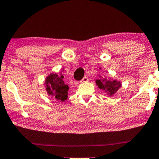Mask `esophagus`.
Here are the masks:
<instances>
[{
	"instance_id": "obj_1",
	"label": "esophagus",
	"mask_w": 159,
	"mask_h": 159,
	"mask_svg": "<svg viewBox=\"0 0 159 159\" xmlns=\"http://www.w3.org/2000/svg\"><path fill=\"white\" fill-rule=\"evenodd\" d=\"M88 81H89V78H88L87 76H85V77H84V79L80 80V83H86Z\"/></svg>"
}]
</instances>
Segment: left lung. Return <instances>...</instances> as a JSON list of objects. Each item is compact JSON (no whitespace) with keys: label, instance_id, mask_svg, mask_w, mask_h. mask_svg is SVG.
Instances as JSON below:
<instances>
[{"label":"left lung","instance_id":"obj_1","mask_svg":"<svg viewBox=\"0 0 159 159\" xmlns=\"http://www.w3.org/2000/svg\"><path fill=\"white\" fill-rule=\"evenodd\" d=\"M96 82L99 89L104 90L110 96H112L115 93H116L118 89L120 87V82L111 80L109 78L108 79H106V78L102 79L101 78V79H97Z\"/></svg>","mask_w":159,"mask_h":159}]
</instances>
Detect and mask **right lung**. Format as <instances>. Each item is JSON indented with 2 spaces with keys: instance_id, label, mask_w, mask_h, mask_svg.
<instances>
[{
  "instance_id": "1",
  "label": "right lung",
  "mask_w": 159,
  "mask_h": 159,
  "mask_svg": "<svg viewBox=\"0 0 159 159\" xmlns=\"http://www.w3.org/2000/svg\"><path fill=\"white\" fill-rule=\"evenodd\" d=\"M63 75L51 73L46 79V91L49 95L55 97L57 101H64L68 98L69 88L64 84Z\"/></svg>"
}]
</instances>
